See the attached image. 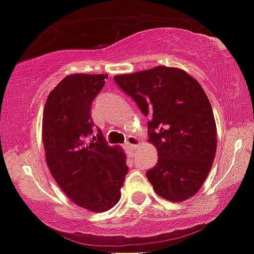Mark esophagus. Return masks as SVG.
Segmentation results:
<instances>
[{
	"mask_svg": "<svg viewBox=\"0 0 254 254\" xmlns=\"http://www.w3.org/2000/svg\"><path fill=\"white\" fill-rule=\"evenodd\" d=\"M139 145H140V140L137 139L136 136H129L127 140V143H125V147H127V152L132 153L134 152L135 147H137Z\"/></svg>",
	"mask_w": 254,
	"mask_h": 254,
	"instance_id": "obj_1",
	"label": "esophagus"
}]
</instances>
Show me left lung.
Instances as JSON below:
<instances>
[{"label":"left lung","instance_id":"8db88e82","mask_svg":"<svg viewBox=\"0 0 254 254\" xmlns=\"http://www.w3.org/2000/svg\"><path fill=\"white\" fill-rule=\"evenodd\" d=\"M114 79L150 118L147 141L158 160L146 176L153 190L175 203L195 195L217 146L214 113L203 87L182 68L162 65Z\"/></svg>","mask_w":254,"mask_h":254}]
</instances>
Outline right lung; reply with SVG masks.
<instances>
[{
	"mask_svg": "<svg viewBox=\"0 0 254 254\" xmlns=\"http://www.w3.org/2000/svg\"><path fill=\"white\" fill-rule=\"evenodd\" d=\"M107 77L66 76L49 93L43 113L42 140L49 170L72 203L92 212L108 211L119 201L129 170L120 146H109L99 129L93 135L92 101Z\"/></svg>",
	"mask_w": 254,
	"mask_h": 254,
	"instance_id": "obj_1",
	"label": "right lung"
}]
</instances>
